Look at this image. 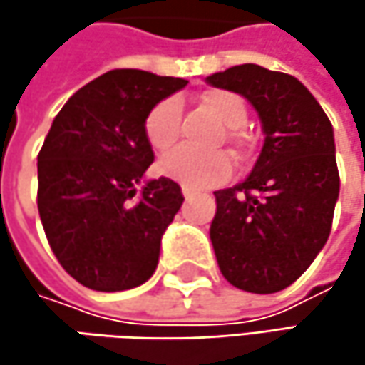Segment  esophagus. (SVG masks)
Wrapping results in <instances>:
<instances>
[{"mask_svg":"<svg viewBox=\"0 0 365 365\" xmlns=\"http://www.w3.org/2000/svg\"><path fill=\"white\" fill-rule=\"evenodd\" d=\"M182 194H183V196H185V198H192V194H194V192H192V190H190L187 185H183Z\"/></svg>","mask_w":365,"mask_h":365,"instance_id":"obj_1","label":"esophagus"}]
</instances>
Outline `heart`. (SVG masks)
Listing matches in <instances>:
<instances>
[{
    "instance_id": "heart-1",
    "label": "heart",
    "mask_w": 365,
    "mask_h": 365,
    "mask_svg": "<svg viewBox=\"0 0 365 365\" xmlns=\"http://www.w3.org/2000/svg\"><path fill=\"white\" fill-rule=\"evenodd\" d=\"M202 108L211 111L224 126L232 128L228 133L230 143L241 145V137L235 128H241L247 120V108L243 99L235 93L228 91H207L200 97ZM182 133V103L175 97L163 99L156 103L152 111L145 118V139L148 143L165 154L175 148L180 141ZM163 173L169 175L171 180H178L187 187L194 190H205L213 187L217 183L226 182L232 173V160L224 152H211V154H200L194 150H175L169 154L163 165Z\"/></svg>"
}]
</instances>
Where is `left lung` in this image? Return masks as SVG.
<instances>
[{
	"instance_id": "1",
	"label": "left lung",
	"mask_w": 365,
	"mask_h": 365,
	"mask_svg": "<svg viewBox=\"0 0 365 365\" xmlns=\"http://www.w3.org/2000/svg\"><path fill=\"white\" fill-rule=\"evenodd\" d=\"M207 82L245 97L264 130L245 182L213 192L209 237L220 270L243 292H281L313 264L331 230L340 190L331 122L289 73L245 63Z\"/></svg>"
}]
</instances>
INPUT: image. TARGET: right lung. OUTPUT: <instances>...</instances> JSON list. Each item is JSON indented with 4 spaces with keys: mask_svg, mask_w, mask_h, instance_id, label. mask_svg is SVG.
Instances as JSON below:
<instances>
[{
    "mask_svg": "<svg viewBox=\"0 0 365 365\" xmlns=\"http://www.w3.org/2000/svg\"><path fill=\"white\" fill-rule=\"evenodd\" d=\"M187 84L141 69H111L80 88L52 120L37 154V209L61 266L84 287L122 292L145 283L183 202L154 163L145 118Z\"/></svg>",
    "mask_w": 365,
    "mask_h": 365,
    "instance_id": "add662e5",
    "label": "right lung"
}]
</instances>
